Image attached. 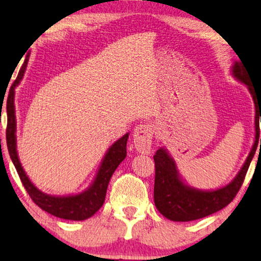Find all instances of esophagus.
<instances>
[{
    "mask_svg": "<svg viewBox=\"0 0 261 261\" xmlns=\"http://www.w3.org/2000/svg\"><path fill=\"white\" fill-rule=\"evenodd\" d=\"M153 127L148 123H141L135 127L133 133V140L135 148L142 154H148L152 148Z\"/></svg>",
    "mask_w": 261,
    "mask_h": 261,
    "instance_id": "esophagus-1",
    "label": "esophagus"
}]
</instances>
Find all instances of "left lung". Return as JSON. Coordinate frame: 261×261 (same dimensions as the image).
<instances>
[{
    "label": "left lung",
    "instance_id": "left-lung-1",
    "mask_svg": "<svg viewBox=\"0 0 261 261\" xmlns=\"http://www.w3.org/2000/svg\"><path fill=\"white\" fill-rule=\"evenodd\" d=\"M230 74L235 80L245 84L251 94L255 107L254 121V144L237 176L230 183L213 190H202L191 187L180 177L176 162L169 151L160 147L153 158L155 163L154 179V204L163 216L174 222H189L223 209L233 201L239 189L241 188L244 178L255 154L256 147L260 145L259 120L261 122V95L256 94L251 84V76L242 60H234L230 66Z\"/></svg>",
    "mask_w": 261,
    "mask_h": 261
}]
</instances>
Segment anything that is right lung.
<instances>
[{
	"instance_id": "obj_1",
	"label": "right lung",
	"mask_w": 261,
	"mask_h": 261,
	"mask_svg": "<svg viewBox=\"0 0 261 261\" xmlns=\"http://www.w3.org/2000/svg\"><path fill=\"white\" fill-rule=\"evenodd\" d=\"M30 56H26V59L21 66L15 82L9 90L8 99H7V147L10 155V159L19 173L20 179L22 181L31 198L38 206L47 212L51 215L64 220L83 221L91 217L105 203L107 188L112 178L114 171L123 162L127 155V140L129 133H126L122 138L116 140L108 148L99 164L96 174L91 184L84 191L72 195H48L35 187L33 181L27 176L20 163L17 154L16 146V115H15V88L20 84L24 76V71L27 69V63Z\"/></svg>"
}]
</instances>
